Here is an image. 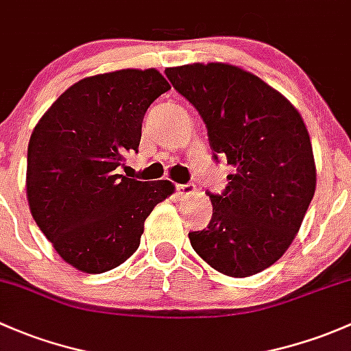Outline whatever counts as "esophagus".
<instances>
[{
    "label": "esophagus",
    "mask_w": 351,
    "mask_h": 351,
    "mask_svg": "<svg viewBox=\"0 0 351 351\" xmlns=\"http://www.w3.org/2000/svg\"><path fill=\"white\" fill-rule=\"evenodd\" d=\"M176 191H177V194H179V196L189 197V196H193L194 191H196V189H194L193 184H177Z\"/></svg>",
    "instance_id": "obj_1"
}]
</instances>
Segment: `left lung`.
<instances>
[{
    "instance_id": "left-lung-1",
    "label": "left lung",
    "mask_w": 351,
    "mask_h": 351,
    "mask_svg": "<svg viewBox=\"0 0 351 351\" xmlns=\"http://www.w3.org/2000/svg\"><path fill=\"white\" fill-rule=\"evenodd\" d=\"M208 130L213 158L234 167L209 225L191 231L196 254L230 277L276 263L301 228L316 189L313 147L301 114L256 75L228 64L165 69Z\"/></svg>"
}]
</instances>
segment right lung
<instances>
[{
  "mask_svg": "<svg viewBox=\"0 0 351 351\" xmlns=\"http://www.w3.org/2000/svg\"><path fill=\"white\" fill-rule=\"evenodd\" d=\"M171 86L155 69H123L75 82L30 136L27 196L56 252L86 274H103L135 254L152 209L174 193L169 180L118 174L138 152L147 110Z\"/></svg>",
  "mask_w": 351,
  "mask_h": 351,
  "instance_id": "right-lung-1",
  "label": "right lung"
}]
</instances>
